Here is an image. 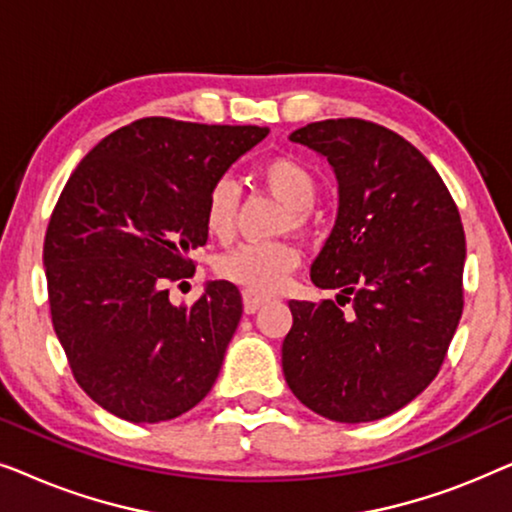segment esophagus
Wrapping results in <instances>:
<instances>
[{"label":"esophagus","mask_w":512,"mask_h":512,"mask_svg":"<svg viewBox=\"0 0 512 512\" xmlns=\"http://www.w3.org/2000/svg\"><path fill=\"white\" fill-rule=\"evenodd\" d=\"M242 303H244V312L247 314H254L256 310H261L263 305L270 303L268 296H258L254 291H244L242 293Z\"/></svg>","instance_id":"esophagus-1"}]
</instances>
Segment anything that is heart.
<instances>
[{"label": "heart", "instance_id": "heart-1", "mask_svg": "<svg viewBox=\"0 0 512 512\" xmlns=\"http://www.w3.org/2000/svg\"><path fill=\"white\" fill-rule=\"evenodd\" d=\"M263 184L270 188L277 198H282L291 207L293 221L298 226L307 223V209L317 198V177L310 167L300 163L298 158L277 156L265 160L261 165ZM237 186L230 179L214 181L205 198V230L209 237L219 242H228L235 235L237 221ZM300 251L289 242H254L242 244L230 251L216 265L219 275L228 282L242 286L244 291L272 293L286 282V277L298 268Z\"/></svg>", "mask_w": 512, "mask_h": 512}]
</instances>
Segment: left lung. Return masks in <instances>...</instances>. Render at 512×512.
Instances as JSON below:
<instances>
[{"mask_svg":"<svg viewBox=\"0 0 512 512\" xmlns=\"http://www.w3.org/2000/svg\"><path fill=\"white\" fill-rule=\"evenodd\" d=\"M289 139L324 156L338 179V216L310 277L340 293L338 303H289L286 384L321 417L375 422L429 387L459 326V209L429 160L382 125L328 118Z\"/></svg>","mask_w":512,"mask_h":512,"instance_id":"obj_1","label":"left lung"}]
</instances>
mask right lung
<instances>
[{"label":"right lung","mask_w":512,"mask_h":512,"mask_svg":"<svg viewBox=\"0 0 512 512\" xmlns=\"http://www.w3.org/2000/svg\"><path fill=\"white\" fill-rule=\"evenodd\" d=\"M265 135L139 118L104 137L62 188L44 240L51 319L74 380L111 415L167 422L214 387L240 291L219 279L177 307L167 284L193 277L207 191Z\"/></svg>","instance_id":"obj_1"}]
</instances>
